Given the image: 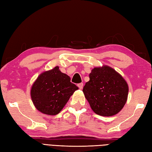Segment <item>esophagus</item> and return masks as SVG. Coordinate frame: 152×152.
<instances>
[{"label": "esophagus", "mask_w": 152, "mask_h": 152, "mask_svg": "<svg viewBox=\"0 0 152 152\" xmlns=\"http://www.w3.org/2000/svg\"><path fill=\"white\" fill-rule=\"evenodd\" d=\"M83 83H78V87L80 89H82L83 88Z\"/></svg>", "instance_id": "1"}]
</instances>
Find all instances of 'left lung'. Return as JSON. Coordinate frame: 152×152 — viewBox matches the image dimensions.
<instances>
[{"label":"left lung","mask_w":152,"mask_h":152,"mask_svg":"<svg viewBox=\"0 0 152 152\" xmlns=\"http://www.w3.org/2000/svg\"><path fill=\"white\" fill-rule=\"evenodd\" d=\"M127 82L108 66L94 68L83 88L91 109L102 116L114 115L124 108L128 96Z\"/></svg>","instance_id":"left-lung-1"}]
</instances>
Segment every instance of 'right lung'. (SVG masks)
Returning <instances> with one entry per match:
<instances>
[{
    "mask_svg": "<svg viewBox=\"0 0 152 152\" xmlns=\"http://www.w3.org/2000/svg\"><path fill=\"white\" fill-rule=\"evenodd\" d=\"M78 89L70 82V77L61 72L59 66H56L38 77L32 86L31 95L38 110L53 115L59 114Z\"/></svg>",
    "mask_w": 152,
    "mask_h": 152,
    "instance_id": "1",
    "label": "right lung"
}]
</instances>
